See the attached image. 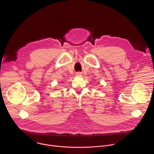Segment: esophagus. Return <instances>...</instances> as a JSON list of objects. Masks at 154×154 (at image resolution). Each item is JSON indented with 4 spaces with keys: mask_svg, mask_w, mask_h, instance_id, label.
<instances>
[{
    "mask_svg": "<svg viewBox=\"0 0 154 154\" xmlns=\"http://www.w3.org/2000/svg\"><path fill=\"white\" fill-rule=\"evenodd\" d=\"M76 75H77V76H81V75H82V74H81V72H78L76 73Z\"/></svg>",
    "mask_w": 154,
    "mask_h": 154,
    "instance_id": "34e87169",
    "label": "esophagus"
}]
</instances>
